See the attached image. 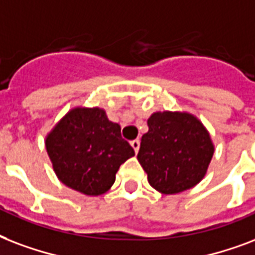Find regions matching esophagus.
<instances>
[{"mask_svg":"<svg viewBox=\"0 0 255 255\" xmlns=\"http://www.w3.org/2000/svg\"><path fill=\"white\" fill-rule=\"evenodd\" d=\"M130 145H131V147L134 149V151L138 153V149H139V139H133V141L130 142Z\"/></svg>","mask_w":255,"mask_h":255,"instance_id":"esophagus-1","label":"esophagus"}]
</instances>
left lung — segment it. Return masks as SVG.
Wrapping results in <instances>:
<instances>
[{"mask_svg": "<svg viewBox=\"0 0 255 255\" xmlns=\"http://www.w3.org/2000/svg\"><path fill=\"white\" fill-rule=\"evenodd\" d=\"M138 162L147 181L162 194H177L205 177L214 146L202 122L193 114L158 112L147 120Z\"/></svg>", "mask_w": 255, "mask_h": 255, "instance_id": "left-lung-1", "label": "left lung"}]
</instances>
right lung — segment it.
I'll use <instances>...</instances> for the list:
<instances>
[{
	"mask_svg": "<svg viewBox=\"0 0 255 255\" xmlns=\"http://www.w3.org/2000/svg\"><path fill=\"white\" fill-rule=\"evenodd\" d=\"M45 145L58 179L86 195L106 193L120 166L134 155L121 126L100 108L70 110L47 134Z\"/></svg>",
	"mask_w": 255,
	"mask_h": 255,
	"instance_id": "obj_1",
	"label": "right lung"
}]
</instances>
